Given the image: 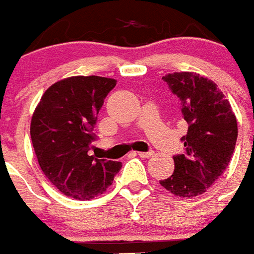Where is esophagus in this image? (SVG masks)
<instances>
[{
	"instance_id": "34e87169",
	"label": "esophagus",
	"mask_w": 254,
	"mask_h": 254,
	"mask_svg": "<svg viewBox=\"0 0 254 254\" xmlns=\"http://www.w3.org/2000/svg\"><path fill=\"white\" fill-rule=\"evenodd\" d=\"M136 154L141 157V158H149V157L153 155V152L152 150H149V152H136Z\"/></svg>"
}]
</instances>
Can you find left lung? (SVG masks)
Returning <instances> with one entry per match:
<instances>
[{
	"label": "left lung",
	"instance_id": "8db88e82",
	"mask_svg": "<svg viewBox=\"0 0 254 254\" xmlns=\"http://www.w3.org/2000/svg\"><path fill=\"white\" fill-rule=\"evenodd\" d=\"M162 78L181 100L189 129L181 139L186 153L173 157L175 171L159 184L175 196L195 197L204 193L229 164L238 136L237 118L211 79L193 72L168 73Z\"/></svg>",
	"mask_w": 254,
	"mask_h": 254
}]
</instances>
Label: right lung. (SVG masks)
Masks as SVG:
<instances>
[{"mask_svg":"<svg viewBox=\"0 0 254 254\" xmlns=\"http://www.w3.org/2000/svg\"><path fill=\"white\" fill-rule=\"evenodd\" d=\"M116 79L74 76L52 84L31 118L30 135L39 166L63 195L91 200L113 185L122 162L88 155L104 100Z\"/></svg>","mask_w":254,"mask_h":254,"instance_id":"right-lung-1","label":"right lung"}]
</instances>
